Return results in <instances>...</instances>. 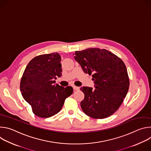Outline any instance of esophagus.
I'll return each mask as SVG.
<instances>
[{
	"instance_id": "1",
	"label": "esophagus",
	"mask_w": 151,
	"mask_h": 151,
	"mask_svg": "<svg viewBox=\"0 0 151 151\" xmlns=\"http://www.w3.org/2000/svg\"><path fill=\"white\" fill-rule=\"evenodd\" d=\"M73 88H74V90H76V91H78V90H79V87H76V86H74Z\"/></svg>"
}]
</instances>
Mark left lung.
Here are the masks:
<instances>
[{
  "mask_svg": "<svg viewBox=\"0 0 151 151\" xmlns=\"http://www.w3.org/2000/svg\"><path fill=\"white\" fill-rule=\"evenodd\" d=\"M75 54V60L84 73L92 75L94 83V90L88 87L80 88L85 96L81 102L82 111L94 119L110 116L119 109L130 85L124 63L104 49L88 48Z\"/></svg>",
  "mask_w": 151,
  "mask_h": 151,
  "instance_id": "left-lung-1",
  "label": "left lung"
}]
</instances>
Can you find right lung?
Wrapping results in <instances>:
<instances>
[{
  "label": "right lung",
  "instance_id": "add662e5",
  "mask_svg": "<svg viewBox=\"0 0 151 151\" xmlns=\"http://www.w3.org/2000/svg\"><path fill=\"white\" fill-rule=\"evenodd\" d=\"M58 52L35 57L27 64L20 82L24 99L32 106L33 114L49 118L61 109L65 99L73 93L70 86L64 88L54 84L62 69Z\"/></svg>",
  "mask_w": 151,
  "mask_h": 151
}]
</instances>
